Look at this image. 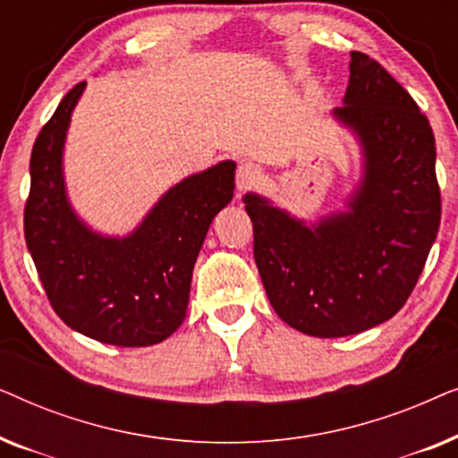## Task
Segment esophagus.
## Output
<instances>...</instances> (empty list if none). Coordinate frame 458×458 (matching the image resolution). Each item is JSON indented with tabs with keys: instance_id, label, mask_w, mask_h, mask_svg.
<instances>
[{
	"instance_id": "1",
	"label": "esophagus",
	"mask_w": 458,
	"mask_h": 458,
	"mask_svg": "<svg viewBox=\"0 0 458 458\" xmlns=\"http://www.w3.org/2000/svg\"><path fill=\"white\" fill-rule=\"evenodd\" d=\"M260 166L254 165V162H246V165H242L237 168L235 173V185H237V191H248L252 190V187L259 183L260 181Z\"/></svg>"
}]
</instances>
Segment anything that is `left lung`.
I'll return each mask as SVG.
<instances>
[{
    "label": "left lung",
    "instance_id": "left-lung-1",
    "mask_svg": "<svg viewBox=\"0 0 458 458\" xmlns=\"http://www.w3.org/2000/svg\"><path fill=\"white\" fill-rule=\"evenodd\" d=\"M334 114L365 148V179L346 215L310 231L254 193L243 198L271 306L315 337L360 334L396 315L442 218L434 131L379 62L352 52L346 98Z\"/></svg>",
    "mask_w": 458,
    "mask_h": 458
}]
</instances>
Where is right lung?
Returning a JSON list of instances; mask_svg holds the SVG:
<instances>
[{
  "mask_svg": "<svg viewBox=\"0 0 458 458\" xmlns=\"http://www.w3.org/2000/svg\"><path fill=\"white\" fill-rule=\"evenodd\" d=\"M83 89L77 83L62 98L35 140L24 240L68 327L112 346H152L183 323L193 265L212 218L233 198L235 165L181 181L124 240L91 233L72 215L62 179L66 127Z\"/></svg>",
  "mask_w": 458,
  "mask_h": 458,
  "instance_id": "right-lung-1",
  "label": "right lung"
}]
</instances>
